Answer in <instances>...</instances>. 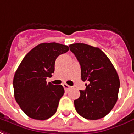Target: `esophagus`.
I'll return each mask as SVG.
<instances>
[{
    "label": "esophagus",
    "mask_w": 134,
    "mask_h": 134,
    "mask_svg": "<svg viewBox=\"0 0 134 134\" xmlns=\"http://www.w3.org/2000/svg\"><path fill=\"white\" fill-rule=\"evenodd\" d=\"M63 87H64V88H65V90H68L70 88V86H69V85H67V83H63Z\"/></svg>",
    "instance_id": "obj_1"
}]
</instances>
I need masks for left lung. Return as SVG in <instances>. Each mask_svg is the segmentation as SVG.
<instances>
[{"label":"left lung","instance_id":"obj_1","mask_svg":"<svg viewBox=\"0 0 134 134\" xmlns=\"http://www.w3.org/2000/svg\"><path fill=\"white\" fill-rule=\"evenodd\" d=\"M81 65V80L86 89L74 100L76 112L90 120L103 118L117 103L119 79L111 61L100 49L85 43L69 45Z\"/></svg>","mask_w":134,"mask_h":134}]
</instances>
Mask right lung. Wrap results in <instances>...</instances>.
Returning a JSON list of instances; mask_svg holds the SVG:
<instances>
[{
  "label": "right lung",
  "mask_w": 134,
  "mask_h": 134,
  "mask_svg": "<svg viewBox=\"0 0 134 134\" xmlns=\"http://www.w3.org/2000/svg\"><path fill=\"white\" fill-rule=\"evenodd\" d=\"M69 49L58 43H43L31 50L19 65L13 79L14 96L30 118L46 120L57 111L65 90L62 85L47 83L46 79L55 71L57 58Z\"/></svg>",
  "instance_id": "obj_1"
}]
</instances>
